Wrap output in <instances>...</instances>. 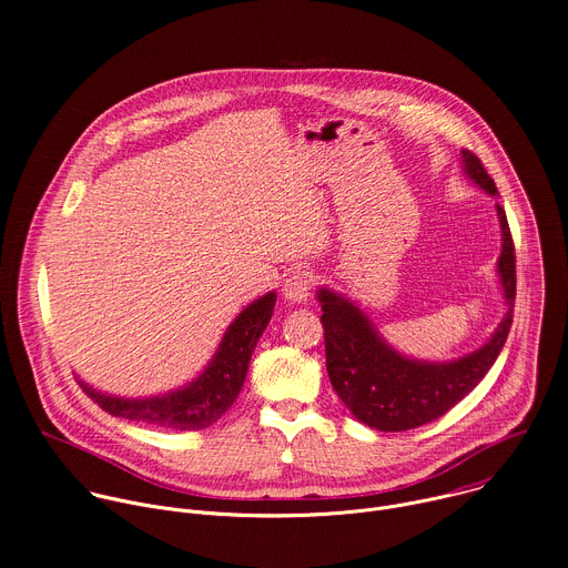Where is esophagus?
Returning <instances> with one entry per match:
<instances>
[{"mask_svg":"<svg viewBox=\"0 0 568 568\" xmlns=\"http://www.w3.org/2000/svg\"><path fill=\"white\" fill-rule=\"evenodd\" d=\"M310 290H312V276L310 272H303V270H296L290 278H285L283 283V296L287 303L292 305H298V303H305L307 296H310Z\"/></svg>","mask_w":568,"mask_h":568,"instance_id":"obj_1","label":"esophagus"}]
</instances>
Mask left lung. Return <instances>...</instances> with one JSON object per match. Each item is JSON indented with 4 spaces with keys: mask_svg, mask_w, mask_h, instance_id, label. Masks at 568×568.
<instances>
[{
    "mask_svg": "<svg viewBox=\"0 0 568 568\" xmlns=\"http://www.w3.org/2000/svg\"><path fill=\"white\" fill-rule=\"evenodd\" d=\"M463 173L488 195H499L495 180L485 173L480 159L469 150L460 152ZM501 226V256L497 274L506 298V314L493 337L480 348L449 359H416L393 348L377 331L368 314L344 294L318 287L321 323L326 331V368L333 388L348 412L377 432H407L445 416L497 362L515 312L517 276L515 245L506 211L497 204Z\"/></svg>",
    "mask_w": 568,
    "mask_h": 568,
    "instance_id": "1",
    "label": "left lung"
}]
</instances>
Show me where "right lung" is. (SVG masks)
<instances>
[{
    "label": "right lung",
    "mask_w": 568,
    "mask_h": 568,
    "mask_svg": "<svg viewBox=\"0 0 568 568\" xmlns=\"http://www.w3.org/2000/svg\"><path fill=\"white\" fill-rule=\"evenodd\" d=\"M274 305L276 292H267L252 301L231 321V326L222 335V342L204 371L189 384L169 393L121 397L90 386L78 375L75 379L101 409L116 418L180 432L206 429L229 412L242 384H245L252 353L267 328Z\"/></svg>",
    "instance_id": "1"
}]
</instances>
